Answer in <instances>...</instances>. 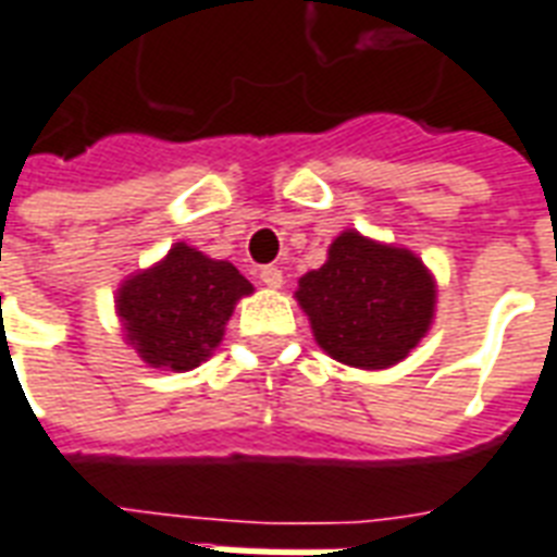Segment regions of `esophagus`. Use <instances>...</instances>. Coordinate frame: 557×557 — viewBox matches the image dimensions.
Segmentation results:
<instances>
[{"instance_id":"1","label":"esophagus","mask_w":557,"mask_h":557,"mask_svg":"<svg viewBox=\"0 0 557 557\" xmlns=\"http://www.w3.org/2000/svg\"><path fill=\"white\" fill-rule=\"evenodd\" d=\"M258 278H261V284H267V287H282V270L275 267V263H267V267H261L258 270Z\"/></svg>"}]
</instances>
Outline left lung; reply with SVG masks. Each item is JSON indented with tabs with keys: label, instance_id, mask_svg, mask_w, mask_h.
Returning a JSON list of instances; mask_svg holds the SVG:
<instances>
[{
	"label": "left lung",
	"instance_id": "1",
	"mask_svg": "<svg viewBox=\"0 0 557 557\" xmlns=\"http://www.w3.org/2000/svg\"><path fill=\"white\" fill-rule=\"evenodd\" d=\"M296 299L332 358L384 370L403 361L429 332L434 282L408 249L343 232L329 249V261L299 282Z\"/></svg>",
	"mask_w": 557,
	"mask_h": 557
}]
</instances>
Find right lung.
I'll use <instances>...</instances> for the list:
<instances>
[{
    "mask_svg": "<svg viewBox=\"0 0 557 557\" xmlns=\"http://www.w3.org/2000/svg\"><path fill=\"white\" fill-rule=\"evenodd\" d=\"M252 284L228 261L173 246L164 261L120 287L116 311L146 363L194 370L223 341L225 323Z\"/></svg>",
    "mask_w": 557,
    "mask_h": 557,
    "instance_id": "1",
    "label": "right lung"
}]
</instances>
